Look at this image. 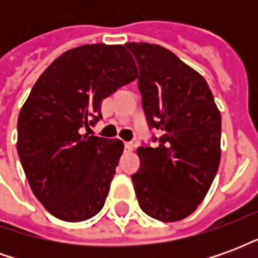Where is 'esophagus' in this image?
Here are the masks:
<instances>
[{
    "label": "esophagus",
    "instance_id": "esophagus-1",
    "mask_svg": "<svg viewBox=\"0 0 258 258\" xmlns=\"http://www.w3.org/2000/svg\"><path fill=\"white\" fill-rule=\"evenodd\" d=\"M124 146H125V151L127 152L134 151V144H133V142H125V144H124Z\"/></svg>",
    "mask_w": 258,
    "mask_h": 258
}]
</instances>
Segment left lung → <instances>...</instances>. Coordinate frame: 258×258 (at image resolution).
Here are the masks:
<instances>
[{"label": "left lung", "instance_id": "1", "mask_svg": "<svg viewBox=\"0 0 258 258\" xmlns=\"http://www.w3.org/2000/svg\"><path fill=\"white\" fill-rule=\"evenodd\" d=\"M140 66L138 85L156 148L140 146L134 174L140 207L159 221L192 214L210 189L221 159V114L203 76L167 48L127 42Z\"/></svg>", "mask_w": 258, "mask_h": 258}]
</instances>
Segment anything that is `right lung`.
<instances>
[{"mask_svg": "<svg viewBox=\"0 0 258 258\" xmlns=\"http://www.w3.org/2000/svg\"><path fill=\"white\" fill-rule=\"evenodd\" d=\"M124 45L87 44L49 64L18 118V153L33 194L53 217L88 220L105 205L123 141L83 134L102 117V101L134 81Z\"/></svg>", "mask_w": 258, "mask_h": 258, "instance_id": "add662e5", "label": "right lung"}]
</instances>
